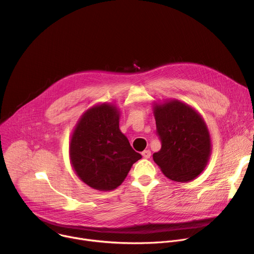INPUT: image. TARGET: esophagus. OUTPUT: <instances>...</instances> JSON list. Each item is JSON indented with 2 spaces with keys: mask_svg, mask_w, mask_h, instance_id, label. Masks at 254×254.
<instances>
[{
  "mask_svg": "<svg viewBox=\"0 0 254 254\" xmlns=\"http://www.w3.org/2000/svg\"><path fill=\"white\" fill-rule=\"evenodd\" d=\"M141 155H142V157H143L144 159H149V158L151 157V151H150V150L143 151V152L141 153Z\"/></svg>",
  "mask_w": 254,
  "mask_h": 254,
  "instance_id": "34e87169",
  "label": "esophagus"
}]
</instances>
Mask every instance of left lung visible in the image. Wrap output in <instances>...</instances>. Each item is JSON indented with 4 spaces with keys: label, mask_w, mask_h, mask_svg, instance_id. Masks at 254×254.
Returning a JSON list of instances; mask_svg holds the SVG:
<instances>
[{
    "label": "left lung",
    "mask_w": 254,
    "mask_h": 254,
    "mask_svg": "<svg viewBox=\"0 0 254 254\" xmlns=\"http://www.w3.org/2000/svg\"><path fill=\"white\" fill-rule=\"evenodd\" d=\"M162 148L153 155L163 174L176 182H189L205 169L211 155L208 127L189 104L173 99L154 104Z\"/></svg>",
    "instance_id": "8db88e82"
}]
</instances>
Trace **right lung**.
Segmentation results:
<instances>
[{
    "instance_id": "1",
    "label": "right lung",
    "mask_w": 254,
    "mask_h": 254,
    "mask_svg": "<svg viewBox=\"0 0 254 254\" xmlns=\"http://www.w3.org/2000/svg\"><path fill=\"white\" fill-rule=\"evenodd\" d=\"M116 105L101 103L78 121L69 143L72 168L79 179L98 191L118 188L131 166L141 159L120 129Z\"/></svg>"
}]
</instances>
